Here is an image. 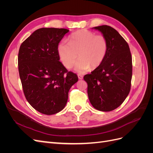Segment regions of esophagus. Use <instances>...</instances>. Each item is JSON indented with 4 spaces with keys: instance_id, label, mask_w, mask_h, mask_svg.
Instances as JSON below:
<instances>
[{
    "instance_id": "esophagus-1",
    "label": "esophagus",
    "mask_w": 153,
    "mask_h": 153,
    "mask_svg": "<svg viewBox=\"0 0 153 153\" xmlns=\"http://www.w3.org/2000/svg\"><path fill=\"white\" fill-rule=\"evenodd\" d=\"M78 79H80V80H82L83 78V76L81 75H78Z\"/></svg>"
}]
</instances>
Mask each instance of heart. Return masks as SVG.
Segmentation results:
<instances>
[{
	"mask_svg": "<svg viewBox=\"0 0 153 153\" xmlns=\"http://www.w3.org/2000/svg\"><path fill=\"white\" fill-rule=\"evenodd\" d=\"M57 52L61 62L68 69L73 68L79 57L75 70L82 73L101 65L108 52V42L103 35L82 29L71 35L69 43L61 41L58 45Z\"/></svg>",
	"mask_w": 153,
	"mask_h": 153,
	"instance_id": "b5f03b06",
	"label": "heart"
}]
</instances>
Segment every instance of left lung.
<instances>
[{"label": "left lung", "mask_w": 153, "mask_h": 153, "mask_svg": "<svg viewBox=\"0 0 153 153\" xmlns=\"http://www.w3.org/2000/svg\"><path fill=\"white\" fill-rule=\"evenodd\" d=\"M108 42V52L101 65L84 79L91 105L100 111L109 112L121 105L131 89L132 57L128 44L119 32L108 25L93 27Z\"/></svg>", "instance_id": "left-lung-1"}]
</instances>
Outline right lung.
Wrapping results in <instances>:
<instances>
[{
    "label": "right lung",
    "mask_w": 153,
    "mask_h": 153,
    "mask_svg": "<svg viewBox=\"0 0 153 153\" xmlns=\"http://www.w3.org/2000/svg\"><path fill=\"white\" fill-rule=\"evenodd\" d=\"M68 32L39 29L19 49L18 71L24 95L32 107L45 115L57 114L65 107L68 92L78 79L60 62L57 52L59 42Z\"/></svg>",
    "instance_id": "add662e5"
}]
</instances>
